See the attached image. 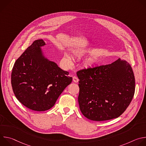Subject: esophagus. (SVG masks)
Masks as SVG:
<instances>
[{
  "instance_id": "obj_1",
  "label": "esophagus",
  "mask_w": 146,
  "mask_h": 146,
  "mask_svg": "<svg viewBox=\"0 0 146 146\" xmlns=\"http://www.w3.org/2000/svg\"><path fill=\"white\" fill-rule=\"evenodd\" d=\"M73 81L74 82H78V78L76 77V76H74L73 77Z\"/></svg>"
}]
</instances>
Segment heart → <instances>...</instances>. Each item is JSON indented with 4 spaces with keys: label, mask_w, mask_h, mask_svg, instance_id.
Here are the masks:
<instances>
[{
    "label": "heart",
    "mask_w": 146,
    "mask_h": 146,
    "mask_svg": "<svg viewBox=\"0 0 146 146\" xmlns=\"http://www.w3.org/2000/svg\"><path fill=\"white\" fill-rule=\"evenodd\" d=\"M84 55V52H77V54H76V57H77V58H80L82 57ZM65 57L67 58V59H68V60H70V58H69V56H68L67 55H66ZM93 64H94V60H91L87 62V66H91Z\"/></svg>",
    "instance_id": "heart-1"
}]
</instances>
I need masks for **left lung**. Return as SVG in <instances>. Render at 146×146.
Listing matches in <instances>:
<instances>
[{
	"instance_id": "obj_1",
	"label": "left lung",
	"mask_w": 146,
	"mask_h": 146,
	"mask_svg": "<svg viewBox=\"0 0 146 146\" xmlns=\"http://www.w3.org/2000/svg\"><path fill=\"white\" fill-rule=\"evenodd\" d=\"M77 75L80 109L89 119L102 121L117 118L133 99L135 76L126 60L119 58L110 64L80 70Z\"/></svg>"
}]
</instances>
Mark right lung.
Segmentation results:
<instances>
[{"instance_id": "obj_1", "label": "right lung", "mask_w": 146, "mask_h": 146, "mask_svg": "<svg viewBox=\"0 0 146 146\" xmlns=\"http://www.w3.org/2000/svg\"><path fill=\"white\" fill-rule=\"evenodd\" d=\"M36 40L15 61L11 72V86L17 99L32 110L43 111L53 107L59 95L72 81L69 72L46 58Z\"/></svg>"}]
</instances>
